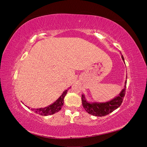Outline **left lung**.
<instances>
[{
	"instance_id": "left-lung-1",
	"label": "left lung",
	"mask_w": 147,
	"mask_h": 147,
	"mask_svg": "<svg viewBox=\"0 0 147 147\" xmlns=\"http://www.w3.org/2000/svg\"><path fill=\"white\" fill-rule=\"evenodd\" d=\"M122 59L124 61V57L122 56ZM127 78V76H126ZM126 83L127 80L125 82L124 86L121 91L120 92L118 96L108 102H88L84 95L83 94L82 95V101L83 108L86 112L96 117H104L105 115L112 113L113 111L118 109L121 105L123 98L125 96L126 89Z\"/></svg>"
}]
</instances>
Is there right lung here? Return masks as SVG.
Here are the masks:
<instances>
[{
	"mask_svg": "<svg viewBox=\"0 0 147 147\" xmlns=\"http://www.w3.org/2000/svg\"><path fill=\"white\" fill-rule=\"evenodd\" d=\"M69 88H70V87ZM69 88L65 90L59 98L55 102H53L52 104L44 108L31 109V110L33 111L35 113L42 115V116H48V115H51L53 114H55V113L58 112L61 109L62 107L64 105V99L65 95L67 94V91ZM28 107V109H29V107Z\"/></svg>",
	"mask_w": 147,
	"mask_h": 147,
	"instance_id": "right-lung-1",
	"label": "right lung"
}]
</instances>
